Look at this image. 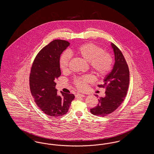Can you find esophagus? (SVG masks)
Here are the masks:
<instances>
[{
	"label": "esophagus",
	"mask_w": 154,
	"mask_h": 154,
	"mask_svg": "<svg viewBox=\"0 0 154 154\" xmlns=\"http://www.w3.org/2000/svg\"><path fill=\"white\" fill-rule=\"evenodd\" d=\"M85 95H84V94H77L76 95H75V97H84Z\"/></svg>",
	"instance_id": "34e87169"
}]
</instances>
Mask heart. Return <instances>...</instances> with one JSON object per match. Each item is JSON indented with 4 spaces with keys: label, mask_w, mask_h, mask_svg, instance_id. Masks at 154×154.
<instances>
[{
    "label": "heart",
    "mask_w": 154,
    "mask_h": 154,
    "mask_svg": "<svg viewBox=\"0 0 154 154\" xmlns=\"http://www.w3.org/2000/svg\"><path fill=\"white\" fill-rule=\"evenodd\" d=\"M71 54L84 59L89 62L92 72L98 77L103 78L107 75L112 68L113 58L109 52L103 51L102 48L92 43L82 44ZM70 56L63 53L59 59V67L62 72L68 70ZM93 80L91 75H86L80 77H75L73 80L74 85L79 90L83 91L87 88L89 82Z\"/></svg>",
    "instance_id": "obj_1"
}]
</instances>
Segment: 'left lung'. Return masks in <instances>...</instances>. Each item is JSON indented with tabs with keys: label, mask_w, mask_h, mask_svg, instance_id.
I'll return each instance as SVG.
<instances>
[{
	"label": "left lung",
	"mask_w": 154,
	"mask_h": 154,
	"mask_svg": "<svg viewBox=\"0 0 154 154\" xmlns=\"http://www.w3.org/2000/svg\"><path fill=\"white\" fill-rule=\"evenodd\" d=\"M115 54V65L112 72L104 79L100 88L105 89V97H100L95 107L91 112L98 116L105 117L116 110L122 103L126 96L129 85V70L121 51L113 43L111 44Z\"/></svg>",
	"instance_id": "1"
}]
</instances>
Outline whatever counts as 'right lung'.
<instances>
[{"label": "right lung", "mask_w": 154, "mask_h": 154, "mask_svg": "<svg viewBox=\"0 0 154 154\" xmlns=\"http://www.w3.org/2000/svg\"><path fill=\"white\" fill-rule=\"evenodd\" d=\"M70 45L63 40H54L37 54L31 67L29 75L30 92L37 106L45 114L52 117L64 116L74 99L72 94L60 92L57 94L55 81L61 73L60 55Z\"/></svg>", "instance_id": "1"}]
</instances>
